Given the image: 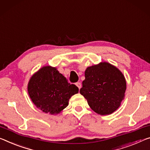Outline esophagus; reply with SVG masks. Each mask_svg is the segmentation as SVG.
Listing matches in <instances>:
<instances>
[{"instance_id": "1", "label": "esophagus", "mask_w": 150, "mask_h": 150, "mask_svg": "<svg viewBox=\"0 0 150 150\" xmlns=\"http://www.w3.org/2000/svg\"><path fill=\"white\" fill-rule=\"evenodd\" d=\"M75 85H76V86H77L78 88H79V89H81V84L80 82H77L75 83Z\"/></svg>"}]
</instances>
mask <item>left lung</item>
I'll return each mask as SVG.
<instances>
[{"label":"left lung","mask_w":150,"mask_h":150,"mask_svg":"<svg viewBox=\"0 0 150 150\" xmlns=\"http://www.w3.org/2000/svg\"><path fill=\"white\" fill-rule=\"evenodd\" d=\"M80 93L88 105L100 115H108L117 110L124 98L126 81L122 73L108 63L89 67Z\"/></svg>","instance_id":"1"}]
</instances>
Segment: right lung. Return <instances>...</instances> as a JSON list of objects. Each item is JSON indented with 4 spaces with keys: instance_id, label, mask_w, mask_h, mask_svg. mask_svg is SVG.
<instances>
[{
    "instance_id": "1",
    "label": "right lung",
    "mask_w": 150,
    "mask_h": 150,
    "mask_svg": "<svg viewBox=\"0 0 150 150\" xmlns=\"http://www.w3.org/2000/svg\"><path fill=\"white\" fill-rule=\"evenodd\" d=\"M28 92L37 108L45 113L57 114L69 105V99L79 92V89L69 83L56 68L47 66L32 76Z\"/></svg>"
}]
</instances>
